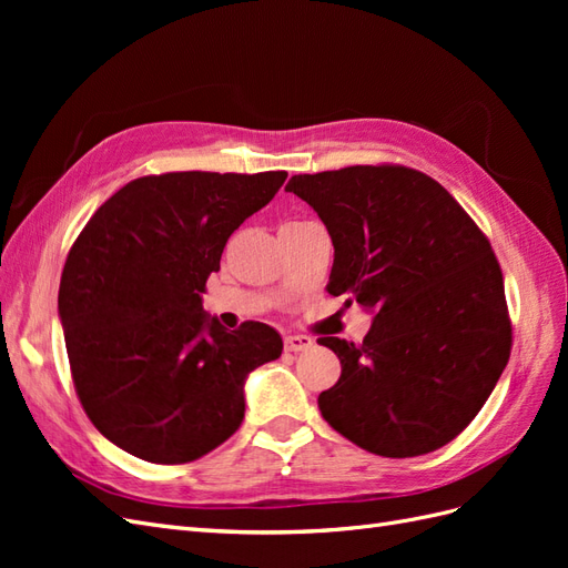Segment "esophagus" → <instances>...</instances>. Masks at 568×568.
Returning <instances> with one entry per match:
<instances>
[{
	"label": "esophagus",
	"instance_id": "34e87169",
	"mask_svg": "<svg viewBox=\"0 0 568 568\" xmlns=\"http://www.w3.org/2000/svg\"><path fill=\"white\" fill-rule=\"evenodd\" d=\"M315 346V341L311 336H303V334H291L284 338V348L288 353H301V351H311Z\"/></svg>",
	"mask_w": 568,
	"mask_h": 568
}]
</instances>
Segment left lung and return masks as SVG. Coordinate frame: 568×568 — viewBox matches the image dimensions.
Returning a JSON list of instances; mask_svg holds the SVG:
<instances>
[{
    "instance_id": "left-lung-1",
    "label": "left lung",
    "mask_w": 568,
    "mask_h": 568,
    "mask_svg": "<svg viewBox=\"0 0 568 568\" xmlns=\"http://www.w3.org/2000/svg\"><path fill=\"white\" fill-rule=\"evenodd\" d=\"M334 244L332 296L376 313L363 343L322 336L341 359L322 417L382 457H417L459 436L511 351L500 263L436 180L405 165H351L286 184Z\"/></svg>"
}]
</instances>
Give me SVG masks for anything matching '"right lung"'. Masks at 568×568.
Segmentation results:
<instances>
[{"label": "right lung", "mask_w": 568, "mask_h": 568, "mask_svg": "<svg viewBox=\"0 0 568 568\" xmlns=\"http://www.w3.org/2000/svg\"><path fill=\"white\" fill-rule=\"evenodd\" d=\"M284 180V170L136 178L78 234L59 317L82 409L118 448L184 464L242 426L246 376L282 355V336L263 322L227 332L201 294L232 232Z\"/></svg>", "instance_id": "add662e5"}]
</instances>
